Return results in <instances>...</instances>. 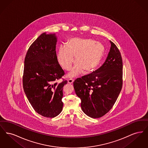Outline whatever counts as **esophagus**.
Listing matches in <instances>:
<instances>
[{
	"label": "esophagus",
	"instance_id": "34e87169",
	"mask_svg": "<svg viewBox=\"0 0 148 148\" xmlns=\"http://www.w3.org/2000/svg\"><path fill=\"white\" fill-rule=\"evenodd\" d=\"M73 82H74V80L72 79H69L68 80V83L69 84H72L73 83Z\"/></svg>",
	"mask_w": 148,
	"mask_h": 148
}]
</instances>
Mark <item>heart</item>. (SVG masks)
Segmentation results:
<instances>
[{
    "instance_id": "b5f03b06",
    "label": "heart",
    "mask_w": 148,
    "mask_h": 148,
    "mask_svg": "<svg viewBox=\"0 0 148 148\" xmlns=\"http://www.w3.org/2000/svg\"><path fill=\"white\" fill-rule=\"evenodd\" d=\"M104 51L103 45L90 39L79 38H71L66 42V47L60 46L57 54L59 64L64 70L69 71L74 62L76 63L69 77H74L83 71H91L99 63Z\"/></svg>"
}]
</instances>
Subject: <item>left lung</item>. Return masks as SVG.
I'll return each instance as SVG.
<instances>
[{
  "label": "left lung",
  "mask_w": 148,
  "mask_h": 148,
  "mask_svg": "<svg viewBox=\"0 0 148 148\" xmlns=\"http://www.w3.org/2000/svg\"><path fill=\"white\" fill-rule=\"evenodd\" d=\"M110 42V50L103 65L73 83L83 111L92 118H100L110 110L123 86L121 56L116 45Z\"/></svg>",
  "instance_id": "obj_1"
}]
</instances>
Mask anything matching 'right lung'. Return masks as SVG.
<instances>
[{"label":"right lung","mask_w":148,"mask_h":148,"mask_svg":"<svg viewBox=\"0 0 148 148\" xmlns=\"http://www.w3.org/2000/svg\"><path fill=\"white\" fill-rule=\"evenodd\" d=\"M54 34L40 35L29 48L24 60L23 89L36 113L46 118H54L63 109V88L68 81L56 56ZM60 78L62 82H57Z\"/></svg>","instance_id":"1"}]
</instances>
